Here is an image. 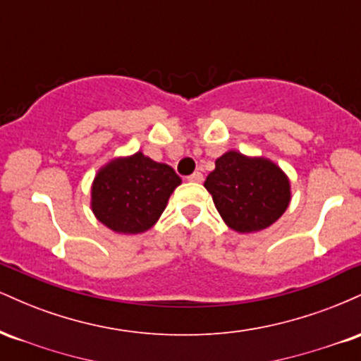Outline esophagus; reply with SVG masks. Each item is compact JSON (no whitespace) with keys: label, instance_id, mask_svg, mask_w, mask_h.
<instances>
[{"label":"esophagus","instance_id":"34e87169","mask_svg":"<svg viewBox=\"0 0 361 361\" xmlns=\"http://www.w3.org/2000/svg\"><path fill=\"white\" fill-rule=\"evenodd\" d=\"M186 180L192 181V183H202V181H204V175H202L200 171H195L193 175H190Z\"/></svg>","mask_w":361,"mask_h":361}]
</instances>
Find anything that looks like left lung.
<instances>
[{
    "label": "left lung",
    "mask_w": 361,
    "mask_h": 361,
    "mask_svg": "<svg viewBox=\"0 0 361 361\" xmlns=\"http://www.w3.org/2000/svg\"><path fill=\"white\" fill-rule=\"evenodd\" d=\"M204 186L222 221L239 234L270 227L292 200L290 180L279 164L234 149L217 157Z\"/></svg>",
    "instance_id": "obj_1"
}]
</instances>
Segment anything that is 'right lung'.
<instances>
[{
	"label": "right lung",
	"instance_id": "1",
	"mask_svg": "<svg viewBox=\"0 0 361 361\" xmlns=\"http://www.w3.org/2000/svg\"><path fill=\"white\" fill-rule=\"evenodd\" d=\"M181 178L144 152L118 156L103 164L91 183V210L117 234H142L159 221Z\"/></svg>",
	"mask_w": 361,
	"mask_h": 361
}]
</instances>
